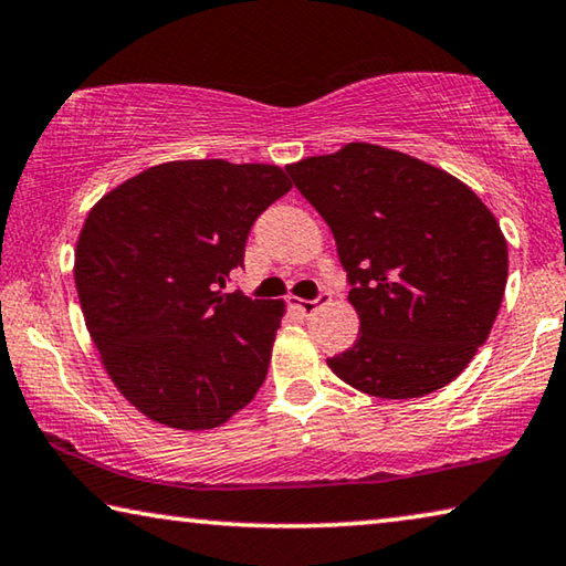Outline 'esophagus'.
<instances>
[{
  "label": "esophagus",
  "instance_id": "1",
  "mask_svg": "<svg viewBox=\"0 0 566 566\" xmlns=\"http://www.w3.org/2000/svg\"><path fill=\"white\" fill-rule=\"evenodd\" d=\"M325 302H329V292H319L317 300H294V307H297L302 315H312V312H315L319 304H325Z\"/></svg>",
  "mask_w": 566,
  "mask_h": 566
}]
</instances>
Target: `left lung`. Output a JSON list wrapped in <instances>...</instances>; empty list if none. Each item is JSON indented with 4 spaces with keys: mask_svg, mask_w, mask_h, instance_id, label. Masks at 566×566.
<instances>
[{
    "mask_svg": "<svg viewBox=\"0 0 566 566\" xmlns=\"http://www.w3.org/2000/svg\"><path fill=\"white\" fill-rule=\"evenodd\" d=\"M335 237L355 345L329 357L337 378L408 400L451 382L486 343L506 290L499 221L469 186L373 143L286 166Z\"/></svg>",
    "mask_w": 566,
    "mask_h": 566,
    "instance_id": "8db88e82",
    "label": "left lung"
}]
</instances>
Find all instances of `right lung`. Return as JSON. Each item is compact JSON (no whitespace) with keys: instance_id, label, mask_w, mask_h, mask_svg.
<instances>
[{"instance_id":"add662e5","label":"right lung","mask_w":566,"mask_h":566,"mask_svg":"<svg viewBox=\"0 0 566 566\" xmlns=\"http://www.w3.org/2000/svg\"><path fill=\"white\" fill-rule=\"evenodd\" d=\"M280 166L170 160L105 193L75 249V286L107 375L143 416L209 430L266 378L282 302L223 292Z\"/></svg>"}]
</instances>
